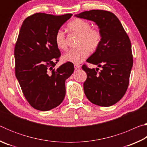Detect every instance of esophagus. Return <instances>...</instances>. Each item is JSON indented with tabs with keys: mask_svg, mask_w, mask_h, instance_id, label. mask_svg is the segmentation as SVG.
Returning <instances> with one entry per match:
<instances>
[{
	"mask_svg": "<svg viewBox=\"0 0 147 147\" xmlns=\"http://www.w3.org/2000/svg\"><path fill=\"white\" fill-rule=\"evenodd\" d=\"M74 69H76H76H80V67H81L80 65H78V64H74Z\"/></svg>",
	"mask_w": 147,
	"mask_h": 147,
	"instance_id": "esophagus-1",
	"label": "esophagus"
}]
</instances>
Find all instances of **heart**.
I'll list each match as a JSON object with an SVG mask.
<instances>
[{"label":"heart","mask_w":147,"mask_h":147,"mask_svg":"<svg viewBox=\"0 0 147 147\" xmlns=\"http://www.w3.org/2000/svg\"><path fill=\"white\" fill-rule=\"evenodd\" d=\"M71 32L79 35L78 48L69 50L63 56L64 61L78 64L82 62L89 55V50L95 51L100 45L102 36L97 29L91 28V24L82 19H75L68 24ZM55 43L59 49L67 48L65 35L61 30H58L55 35Z\"/></svg>","instance_id":"obj_1"}]
</instances>
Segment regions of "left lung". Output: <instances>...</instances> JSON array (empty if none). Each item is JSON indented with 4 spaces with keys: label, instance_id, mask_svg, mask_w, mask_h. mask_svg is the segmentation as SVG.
<instances>
[{
    "label": "left lung",
    "instance_id": "left-lung-1",
    "mask_svg": "<svg viewBox=\"0 0 147 147\" xmlns=\"http://www.w3.org/2000/svg\"><path fill=\"white\" fill-rule=\"evenodd\" d=\"M75 17L94 22L102 36L100 45L86 61L102 69L98 72V68L95 70L83 65L87 73L84 93L94 104L112 106L124 95L129 84L133 65L130 39L119 19L110 11L93 9Z\"/></svg>",
    "mask_w": 147,
    "mask_h": 147
}]
</instances>
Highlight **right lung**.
Listing matches in <instances>:
<instances>
[{
	"label": "right lung",
	"instance_id": "1",
	"mask_svg": "<svg viewBox=\"0 0 147 147\" xmlns=\"http://www.w3.org/2000/svg\"><path fill=\"white\" fill-rule=\"evenodd\" d=\"M36 13L24 19L14 50L15 72L24 97L34 108L49 111L65 95V82L74 72L71 62L54 69L61 53L55 35L71 17Z\"/></svg>",
	"mask_w": 147,
	"mask_h": 147
}]
</instances>
